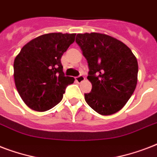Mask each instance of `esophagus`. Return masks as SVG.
I'll list each match as a JSON object with an SVG mask.
<instances>
[{"mask_svg":"<svg viewBox=\"0 0 157 157\" xmlns=\"http://www.w3.org/2000/svg\"><path fill=\"white\" fill-rule=\"evenodd\" d=\"M76 81L78 82V83H81L82 81H85V76L83 75H80V76H76Z\"/></svg>","mask_w":157,"mask_h":157,"instance_id":"esophagus-1","label":"esophagus"}]
</instances>
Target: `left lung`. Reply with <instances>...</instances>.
<instances>
[{
  "instance_id": "1",
  "label": "left lung",
  "mask_w": 157,
  "mask_h": 157,
  "mask_svg": "<svg viewBox=\"0 0 157 157\" xmlns=\"http://www.w3.org/2000/svg\"><path fill=\"white\" fill-rule=\"evenodd\" d=\"M76 42L87 60V78L92 84L90 93L85 94L86 103L103 116L114 114L136 88V57L124 43L105 34H77Z\"/></svg>"
}]
</instances>
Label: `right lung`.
<instances>
[{"label": "right lung", "mask_w": 157, "mask_h": 157, "mask_svg": "<svg viewBox=\"0 0 157 157\" xmlns=\"http://www.w3.org/2000/svg\"><path fill=\"white\" fill-rule=\"evenodd\" d=\"M76 34L49 33L26 44L13 62L16 88L33 110L45 112L63 99L67 86L75 79L65 76L62 55L74 42Z\"/></svg>", "instance_id": "right-lung-1"}]
</instances>
